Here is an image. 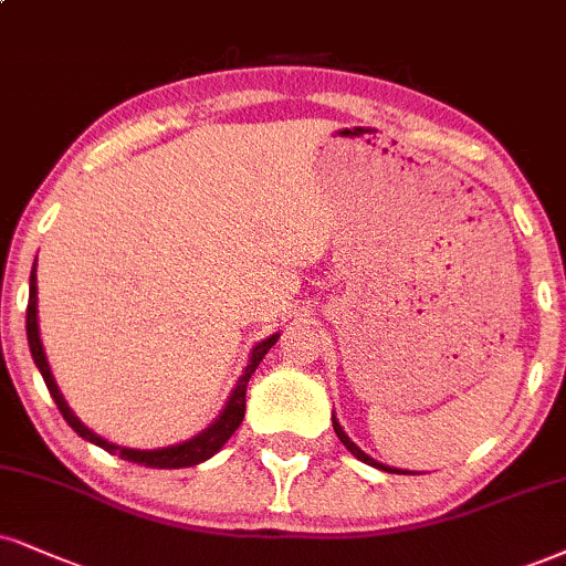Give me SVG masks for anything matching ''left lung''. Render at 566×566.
<instances>
[{
    "instance_id": "8db88e82",
    "label": "left lung",
    "mask_w": 566,
    "mask_h": 566,
    "mask_svg": "<svg viewBox=\"0 0 566 566\" xmlns=\"http://www.w3.org/2000/svg\"><path fill=\"white\" fill-rule=\"evenodd\" d=\"M333 430H336V436L340 438V443H344V446H346V449H348V451H352V453H354V457H357V459H359V462H365V464H373V467H378V470H386V472H399V470H390V467H386V464H378V462H375V459H369V457H367V453H365V451H361L357 443H352V441H348V436H346V432H344V430H340V424H338L336 420H333ZM401 475H407V472H401Z\"/></svg>"
}]
</instances>
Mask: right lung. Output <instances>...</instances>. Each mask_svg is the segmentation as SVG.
<instances>
[{
    "mask_svg": "<svg viewBox=\"0 0 566 566\" xmlns=\"http://www.w3.org/2000/svg\"><path fill=\"white\" fill-rule=\"evenodd\" d=\"M25 331H28V346H31V354H33V361H36L41 378H44L49 394H52L54 403H57L60 415L65 417V422L78 432L81 438H86V441L96 443L99 449L109 451V453H117L120 459H128V462H136V464H144V467H155V470H180V467H193L199 462H205V459L212 457V453H218L222 449V443L228 441L230 436H233L235 430H239V424L243 420V411H247V386H249V378L254 375V369L260 367V361L264 354L270 352L272 346H275L277 336H270L268 340H262V344L254 346V352H251V359L247 369H243L241 380L235 382L233 394H230V399L226 403V409H222V415L214 420V424H209L205 432H199L197 438H191V441L186 443H178V446H167V449H157V451H136V449H123V446H115V443H107L104 438L96 436V432H91L86 424H83L78 417L70 411V407L62 399L57 382L52 378V369L46 365V357H44V348H41V338H39V323H36V268L31 272V294H28V310H25Z\"/></svg>",
    "mask_w": 566,
    "mask_h": 566,
    "instance_id": "right-lung-1",
    "label": "right lung"
}]
</instances>
